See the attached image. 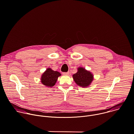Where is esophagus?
I'll list each match as a JSON object with an SVG mask.
<instances>
[{
	"label": "esophagus",
	"instance_id": "34e87169",
	"mask_svg": "<svg viewBox=\"0 0 134 134\" xmlns=\"http://www.w3.org/2000/svg\"><path fill=\"white\" fill-rule=\"evenodd\" d=\"M69 73H70L69 72H63V75H69Z\"/></svg>",
	"mask_w": 134,
	"mask_h": 134
}]
</instances>
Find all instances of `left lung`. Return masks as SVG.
<instances>
[{"mask_svg":"<svg viewBox=\"0 0 134 134\" xmlns=\"http://www.w3.org/2000/svg\"><path fill=\"white\" fill-rule=\"evenodd\" d=\"M77 70V72L72 75L74 82L80 87H88L94 80L93 73L83 67H79Z\"/></svg>","mask_w":134,"mask_h":134,"instance_id":"1","label":"left lung"}]
</instances>
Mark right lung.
<instances>
[{"label": "right lung", "instance_id": "right-lung-1", "mask_svg": "<svg viewBox=\"0 0 134 134\" xmlns=\"http://www.w3.org/2000/svg\"><path fill=\"white\" fill-rule=\"evenodd\" d=\"M61 75L58 71H55L48 68L42 73L41 77V83L46 87H53L56 83L58 79Z\"/></svg>", "mask_w": 134, "mask_h": 134}]
</instances>
